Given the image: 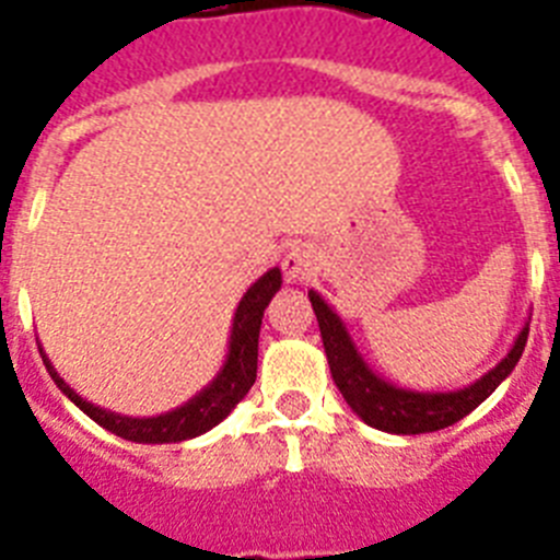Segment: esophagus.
Masks as SVG:
<instances>
[{
	"mask_svg": "<svg viewBox=\"0 0 560 560\" xmlns=\"http://www.w3.org/2000/svg\"><path fill=\"white\" fill-rule=\"evenodd\" d=\"M316 271V252L311 246H294L283 257V275L289 283H305Z\"/></svg>",
	"mask_w": 560,
	"mask_h": 560,
	"instance_id": "1",
	"label": "esophagus"
}]
</instances>
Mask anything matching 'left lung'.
I'll list each match as a JSON object with an SVG mask.
<instances>
[{"instance_id":"obj_1","label":"left lung","mask_w":560,"mask_h":560,"mask_svg":"<svg viewBox=\"0 0 560 560\" xmlns=\"http://www.w3.org/2000/svg\"><path fill=\"white\" fill-rule=\"evenodd\" d=\"M308 296L316 323H319V334H323L334 384L345 395L348 407L368 427L389 434L438 432V429L452 427L468 412H474L513 373L524 353V345H527V334H530V323H524L508 355L468 387L452 389V393H420V389L398 387L393 381L381 378L368 361L361 359L341 316L316 291H308Z\"/></svg>"}]
</instances>
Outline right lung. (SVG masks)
<instances>
[{
    "label": "right lung",
    "mask_w": 560,
    "mask_h": 560,
    "mask_svg": "<svg viewBox=\"0 0 560 560\" xmlns=\"http://www.w3.org/2000/svg\"><path fill=\"white\" fill-rule=\"evenodd\" d=\"M283 285V275L280 269H269L264 277H257L255 283L246 289V294L237 303L235 316H232V330H230V348H226L224 368L219 375L207 384L201 393L192 395L185 400L182 407L171 409L165 415H153V418H128V415L108 412V409L89 404L86 398L69 387L67 381L58 375L52 368V361L47 359L44 348L42 359L47 364V373L58 384L63 395L75 404L81 412L95 420L97 427L106 432L117 434L131 443H182V440H192L199 434L210 432L212 427H219L221 420L232 412V409L244 400L249 393L252 384L257 378V339H260V323H264V311L271 303V296Z\"/></svg>",
    "instance_id": "obj_1"
}]
</instances>
